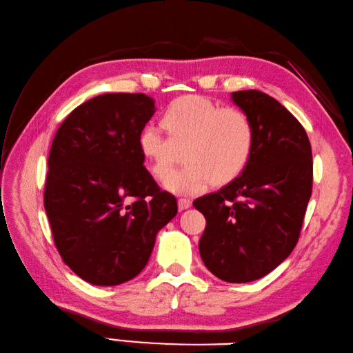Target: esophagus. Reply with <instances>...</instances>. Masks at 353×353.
<instances>
[{"instance_id": "1", "label": "esophagus", "mask_w": 353, "mask_h": 353, "mask_svg": "<svg viewBox=\"0 0 353 353\" xmlns=\"http://www.w3.org/2000/svg\"><path fill=\"white\" fill-rule=\"evenodd\" d=\"M192 201L190 199H179L177 200V206H179V210H186L191 208Z\"/></svg>"}]
</instances>
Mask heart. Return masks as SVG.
Masks as SVG:
<instances>
[{
  "label": "heart",
  "mask_w": 353,
  "mask_h": 353,
  "mask_svg": "<svg viewBox=\"0 0 353 353\" xmlns=\"http://www.w3.org/2000/svg\"><path fill=\"white\" fill-rule=\"evenodd\" d=\"M162 128L145 126L138 149L154 177H163L182 148L185 163L163 179L167 191L199 194L214 180L227 183L239 176L251 158L254 128L243 111L221 106L200 96H183L162 116Z\"/></svg>",
  "instance_id": "obj_1"
}]
</instances>
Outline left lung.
<instances>
[{"label":"left lung","instance_id":"8db88e82","mask_svg":"<svg viewBox=\"0 0 353 353\" xmlns=\"http://www.w3.org/2000/svg\"><path fill=\"white\" fill-rule=\"evenodd\" d=\"M254 128L251 158L230 183L194 208L206 218L199 243L203 263L219 280L250 283L268 275L296 247L313 186L305 129L274 97L232 93Z\"/></svg>","mask_w":353,"mask_h":353}]
</instances>
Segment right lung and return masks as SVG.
<instances>
[{"label": "right lung", "mask_w": 353, "mask_h": 353, "mask_svg": "<svg viewBox=\"0 0 353 353\" xmlns=\"http://www.w3.org/2000/svg\"><path fill=\"white\" fill-rule=\"evenodd\" d=\"M154 111L143 93H106L73 110L55 134L45 210L64 263L90 284L135 278L177 214L174 195L159 190L138 149Z\"/></svg>", "instance_id": "add662e5"}]
</instances>
